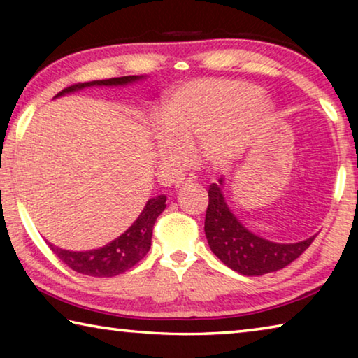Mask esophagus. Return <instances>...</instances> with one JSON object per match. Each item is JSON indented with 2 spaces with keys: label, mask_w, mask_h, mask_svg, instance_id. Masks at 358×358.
Returning <instances> with one entry per match:
<instances>
[{
  "label": "esophagus",
  "mask_w": 358,
  "mask_h": 358,
  "mask_svg": "<svg viewBox=\"0 0 358 358\" xmlns=\"http://www.w3.org/2000/svg\"><path fill=\"white\" fill-rule=\"evenodd\" d=\"M196 181V175L194 173H183L180 175V177L175 180V186L180 187V186H185V185H191Z\"/></svg>",
  "instance_id": "1"
}]
</instances>
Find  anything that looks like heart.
<instances>
[{"label":"heart","instance_id":"heart-1","mask_svg":"<svg viewBox=\"0 0 358 358\" xmlns=\"http://www.w3.org/2000/svg\"><path fill=\"white\" fill-rule=\"evenodd\" d=\"M256 85L205 78L181 85L169 96L153 124L155 148L164 166L183 164L202 143L213 164H229L243 153L270 118L271 104Z\"/></svg>","mask_w":358,"mask_h":358}]
</instances>
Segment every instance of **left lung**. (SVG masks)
I'll use <instances>...</instances> for the list:
<instances>
[{"label": "left lung", "mask_w": 358, "mask_h": 358, "mask_svg": "<svg viewBox=\"0 0 358 358\" xmlns=\"http://www.w3.org/2000/svg\"><path fill=\"white\" fill-rule=\"evenodd\" d=\"M221 185L222 180L210 185L205 235L215 256L237 273L260 276L281 270L308 250L316 238L314 235L299 243L284 245L257 237L229 210Z\"/></svg>", "instance_id": "left-lung-1"}]
</instances>
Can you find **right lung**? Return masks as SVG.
Here are the masks:
<instances>
[{"label": "right lung", "mask_w": 358, "mask_h": 358, "mask_svg": "<svg viewBox=\"0 0 358 358\" xmlns=\"http://www.w3.org/2000/svg\"><path fill=\"white\" fill-rule=\"evenodd\" d=\"M143 76H126V77H112L106 78V80H93V82H85V83H76L71 87L64 88L59 92L58 96H63L66 93L77 92V90L88 88V87H98V85H126L131 82H136ZM166 208V196H157L150 199L142 210V213L138 215L134 224L126 230L124 234H121L118 238H115L110 243L106 245L99 250L92 251H66L62 248L53 246L48 243L50 250L55 252V256L62 260L77 273L96 276V278H112L124 273L129 268H132L138 260H142L147 252L150 251L151 246V235H153V227L162 211Z\"/></svg>", "instance_id": "obj_1"}]
</instances>
